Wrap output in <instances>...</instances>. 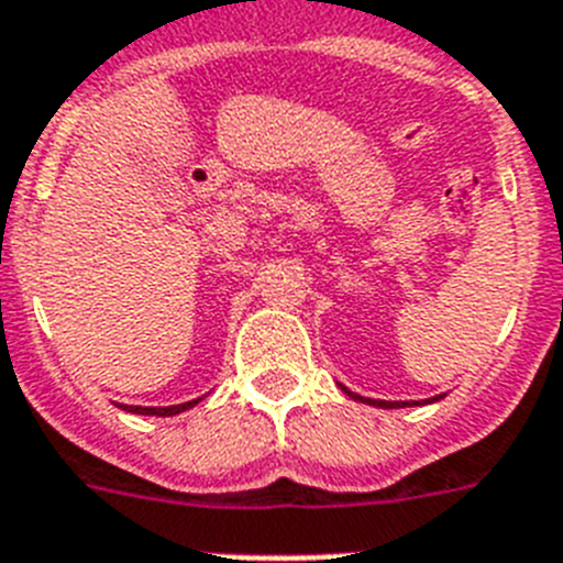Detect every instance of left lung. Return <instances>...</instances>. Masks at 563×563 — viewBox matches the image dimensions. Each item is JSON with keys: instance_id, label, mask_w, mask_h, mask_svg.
I'll use <instances>...</instances> for the list:
<instances>
[{"instance_id": "1", "label": "left lung", "mask_w": 563, "mask_h": 563, "mask_svg": "<svg viewBox=\"0 0 563 563\" xmlns=\"http://www.w3.org/2000/svg\"><path fill=\"white\" fill-rule=\"evenodd\" d=\"M342 390H345L351 399H360V402H371V405H376V408H405V405H417V402H383V399H365V397H360V394H351L349 388H342ZM437 399H442V397L424 399V402H437Z\"/></svg>"}]
</instances>
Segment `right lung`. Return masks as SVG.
I'll use <instances>...</instances> for the list:
<instances>
[{"instance_id": "obj_1", "label": "right lung", "mask_w": 563, "mask_h": 563, "mask_svg": "<svg viewBox=\"0 0 563 563\" xmlns=\"http://www.w3.org/2000/svg\"><path fill=\"white\" fill-rule=\"evenodd\" d=\"M200 399H192V402H184V405H169V408H141V405H121L124 410H130V413H144V417H175V413H180V410L187 408H195Z\"/></svg>"}]
</instances>
